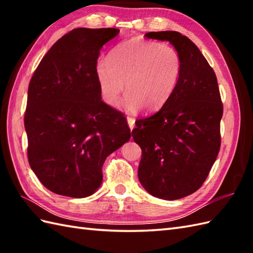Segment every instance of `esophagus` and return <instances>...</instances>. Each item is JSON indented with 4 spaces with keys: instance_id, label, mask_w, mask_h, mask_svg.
I'll use <instances>...</instances> for the list:
<instances>
[{
    "instance_id": "obj_1",
    "label": "esophagus",
    "mask_w": 253,
    "mask_h": 253,
    "mask_svg": "<svg viewBox=\"0 0 253 253\" xmlns=\"http://www.w3.org/2000/svg\"><path fill=\"white\" fill-rule=\"evenodd\" d=\"M127 123H128V126L130 128V130L132 131L133 128H135V118L127 117Z\"/></svg>"
}]
</instances>
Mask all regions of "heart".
Listing matches in <instances>:
<instances>
[{
    "label": "heart",
    "mask_w": 253,
    "mask_h": 253,
    "mask_svg": "<svg viewBox=\"0 0 253 253\" xmlns=\"http://www.w3.org/2000/svg\"><path fill=\"white\" fill-rule=\"evenodd\" d=\"M180 74L181 58L173 46L138 39L116 45L110 60H101L95 66L105 103L115 106L125 88L128 93L123 106L128 112L162 107L174 93Z\"/></svg>",
    "instance_id": "obj_1"
}]
</instances>
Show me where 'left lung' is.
Listing matches in <instances>:
<instances>
[{"label":"left lung","mask_w":253,"mask_h":253,"mask_svg":"<svg viewBox=\"0 0 253 253\" xmlns=\"http://www.w3.org/2000/svg\"><path fill=\"white\" fill-rule=\"evenodd\" d=\"M146 37L175 47L181 74L161 110L136 122L132 138L142 150L138 178L151 196L177 200L197 191L215 162L223 104L215 73L189 38L177 31Z\"/></svg>","instance_id":"8db88e82"}]
</instances>
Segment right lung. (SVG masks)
Masks as SVG:
<instances>
[{
  "label": "right lung",
  "instance_id": "obj_1",
  "mask_svg": "<svg viewBox=\"0 0 253 253\" xmlns=\"http://www.w3.org/2000/svg\"><path fill=\"white\" fill-rule=\"evenodd\" d=\"M115 28H77L57 40L32 76L25 114L31 169L56 195L99 189L105 159L129 141L121 112L101 98L95 66Z\"/></svg>",
  "mask_w": 253,
  "mask_h": 253
}]
</instances>
